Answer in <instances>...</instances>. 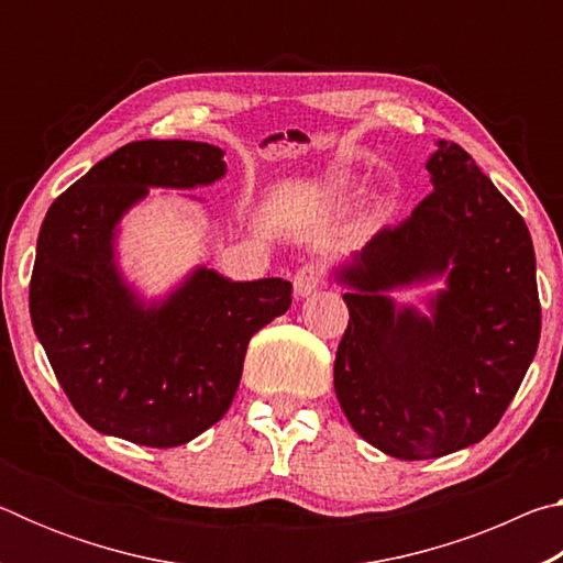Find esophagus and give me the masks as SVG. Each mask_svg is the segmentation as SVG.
Returning a JSON list of instances; mask_svg holds the SVG:
<instances>
[{
	"label": "esophagus",
	"instance_id": "1",
	"mask_svg": "<svg viewBox=\"0 0 563 563\" xmlns=\"http://www.w3.org/2000/svg\"><path fill=\"white\" fill-rule=\"evenodd\" d=\"M325 283V268L320 263H305L298 268L292 278V288L298 298H305V295L316 292L320 285Z\"/></svg>",
	"mask_w": 563,
	"mask_h": 563
}]
</instances>
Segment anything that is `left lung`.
<instances>
[{"mask_svg": "<svg viewBox=\"0 0 563 563\" xmlns=\"http://www.w3.org/2000/svg\"><path fill=\"white\" fill-rule=\"evenodd\" d=\"M434 190L340 271L350 320L335 395L352 430L397 460L482 442L517 395L541 335L529 228L454 141L427 161ZM453 265L432 319L397 313L383 289Z\"/></svg>", "mask_w": 563, "mask_h": 563, "instance_id": "left-lung-1", "label": "left lung"}]
</instances>
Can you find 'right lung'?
<instances>
[{
  "label": "right lung",
  "mask_w": 563,
  "mask_h": 563,
  "mask_svg": "<svg viewBox=\"0 0 563 563\" xmlns=\"http://www.w3.org/2000/svg\"><path fill=\"white\" fill-rule=\"evenodd\" d=\"M225 174L201 141H131L56 198L36 241L34 332L62 389L93 430L144 446H178L231 407L247 342L290 308L292 283H231L196 271L144 310L113 265V225L148 186L194 188Z\"/></svg>",
  "instance_id": "1"
}]
</instances>
